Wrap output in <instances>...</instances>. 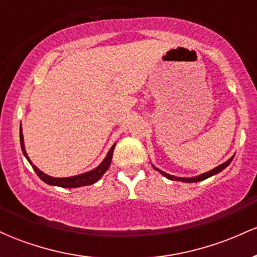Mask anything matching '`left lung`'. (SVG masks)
<instances>
[{
	"label": "left lung",
	"instance_id": "1",
	"mask_svg": "<svg viewBox=\"0 0 257 257\" xmlns=\"http://www.w3.org/2000/svg\"><path fill=\"white\" fill-rule=\"evenodd\" d=\"M233 158H234V155H233L232 157L228 159V161H226L225 163L220 164V166H217L216 168H214V169L209 170V172L200 174V175L192 176V178H180V176H174V175H170V174H168L166 172H163V170L158 169V168H156L155 166H153V164H152V167L155 168V169L157 170V172L161 173L162 175L164 176V178H167V179H169V180H175V181H181V182H198V181H203V180H205V179H208V178H211V176L216 175V174H219L220 172H222V170L225 169V168H227V167L229 166V163H231Z\"/></svg>",
	"mask_w": 257,
	"mask_h": 257
}]
</instances>
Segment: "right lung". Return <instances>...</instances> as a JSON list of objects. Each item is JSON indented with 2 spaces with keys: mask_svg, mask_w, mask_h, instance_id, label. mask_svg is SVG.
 <instances>
[{
  "mask_svg": "<svg viewBox=\"0 0 257 257\" xmlns=\"http://www.w3.org/2000/svg\"><path fill=\"white\" fill-rule=\"evenodd\" d=\"M20 146H22V151L24 153L25 158L28 159V162L31 164L32 168H34V170L36 172L37 175L40 176V179L42 180V181L51 186H59V187H64V188H75V187H82V186L93 185L95 184V182H98L99 180L102 178V175L107 172L108 167H110L111 164L112 156H113V150H114V146H116V143H114L111 149L108 150L107 155H106L104 161H102L98 167L89 170V172L78 174V175L69 176V178H54V176H51L48 175V174L41 172V170L38 169L34 163H32L31 159L29 158L28 153H26V150H25L24 135H23L22 125H20Z\"/></svg>",
  "mask_w": 257,
  "mask_h": 257,
  "instance_id": "add662e5",
  "label": "right lung"
}]
</instances>
